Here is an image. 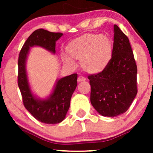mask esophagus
Instances as JSON below:
<instances>
[{"mask_svg": "<svg viewBox=\"0 0 153 153\" xmlns=\"http://www.w3.org/2000/svg\"><path fill=\"white\" fill-rule=\"evenodd\" d=\"M86 80V78L85 77L82 76V75H80V76L78 78V82H82V81H85Z\"/></svg>", "mask_w": 153, "mask_h": 153, "instance_id": "obj_1", "label": "esophagus"}]
</instances>
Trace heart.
Masks as SVG:
<instances>
[{
    "label": "heart",
    "mask_w": 153,
    "mask_h": 153,
    "mask_svg": "<svg viewBox=\"0 0 153 153\" xmlns=\"http://www.w3.org/2000/svg\"><path fill=\"white\" fill-rule=\"evenodd\" d=\"M67 55L63 62L74 64V59L81 60V66L89 73H98L106 68L113 53V43L106 34L88 33L74 39L67 45Z\"/></svg>",
    "instance_id": "heart-1"
}]
</instances>
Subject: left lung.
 Listing matches in <instances>:
<instances>
[{"label":"left lung","mask_w":153,"mask_h":153,"mask_svg":"<svg viewBox=\"0 0 153 153\" xmlns=\"http://www.w3.org/2000/svg\"><path fill=\"white\" fill-rule=\"evenodd\" d=\"M113 53L103 71L89 75L91 103L103 117L125 113L137 94V68L129 39L117 25L114 26Z\"/></svg>","instance_id":"obj_1"}]
</instances>
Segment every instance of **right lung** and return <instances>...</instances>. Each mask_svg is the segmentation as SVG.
I'll list each match as a JSON object with an SVG mask.
<instances>
[{"mask_svg":"<svg viewBox=\"0 0 153 153\" xmlns=\"http://www.w3.org/2000/svg\"><path fill=\"white\" fill-rule=\"evenodd\" d=\"M62 36V33L50 32L43 29L35 30L26 39L19 55L18 85L24 106L36 120L45 124H58L65 119L76 88L78 75L74 73L59 79L50 98L42 101L31 93L25 69L26 59L29 48L33 46L42 47L55 53L56 42Z\"/></svg>","mask_w":153,"mask_h":153,"instance_id":"add662e5","label":"right lung"}]
</instances>
